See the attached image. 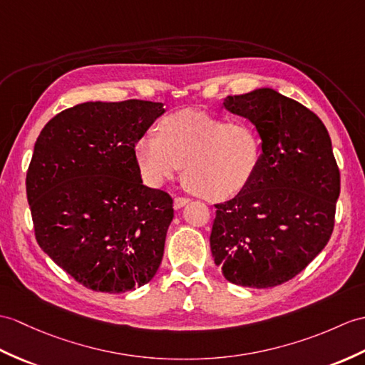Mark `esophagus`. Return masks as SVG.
<instances>
[{
  "instance_id": "34e87169",
  "label": "esophagus",
  "mask_w": 365,
  "mask_h": 365,
  "mask_svg": "<svg viewBox=\"0 0 365 365\" xmlns=\"http://www.w3.org/2000/svg\"><path fill=\"white\" fill-rule=\"evenodd\" d=\"M190 202V199L188 197H182V196H177L175 199H174V208L175 210H179V208H182V207H185L186 203Z\"/></svg>"
}]
</instances>
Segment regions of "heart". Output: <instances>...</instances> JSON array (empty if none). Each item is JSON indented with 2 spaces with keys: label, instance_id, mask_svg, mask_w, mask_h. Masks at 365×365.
I'll return each instance as SVG.
<instances>
[{
  "label": "heart",
  "instance_id": "obj_1",
  "mask_svg": "<svg viewBox=\"0 0 365 365\" xmlns=\"http://www.w3.org/2000/svg\"><path fill=\"white\" fill-rule=\"evenodd\" d=\"M158 133H146L137 143L138 165L154 185L173 179L185 166L186 185L219 200L242 191L258 169L261 135L247 121L186 108L163 118Z\"/></svg>",
  "mask_w": 365,
  "mask_h": 365
}]
</instances>
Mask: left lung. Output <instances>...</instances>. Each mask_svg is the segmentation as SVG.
Segmentation results:
<instances>
[{"label": "left lung", "mask_w": 365, "mask_h": 365, "mask_svg": "<svg viewBox=\"0 0 365 365\" xmlns=\"http://www.w3.org/2000/svg\"><path fill=\"white\" fill-rule=\"evenodd\" d=\"M224 107L255 124L262 154L253 179L216 203L210 247L233 284L289 282L331 238L341 174L320 118L272 88L228 96Z\"/></svg>", "instance_id": "left-lung-1"}]
</instances>
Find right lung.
<instances>
[{
    "label": "right lung",
    "instance_id": "right-lung-1",
    "mask_svg": "<svg viewBox=\"0 0 365 365\" xmlns=\"http://www.w3.org/2000/svg\"><path fill=\"white\" fill-rule=\"evenodd\" d=\"M162 103H83L34 146L26 194L36 240L76 282L120 294L149 283L163 258L173 197L143 185L135 154Z\"/></svg>",
    "mask_w": 365,
    "mask_h": 365
}]
</instances>
